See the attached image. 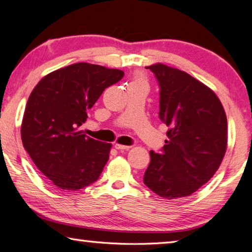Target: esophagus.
I'll return each mask as SVG.
<instances>
[{
    "label": "esophagus",
    "instance_id": "esophagus-1",
    "mask_svg": "<svg viewBox=\"0 0 252 252\" xmlns=\"http://www.w3.org/2000/svg\"><path fill=\"white\" fill-rule=\"evenodd\" d=\"M114 148H116L117 150L125 151V150H129V149H130L131 147H130V146H123V144H119V143H117L116 146H114Z\"/></svg>",
    "mask_w": 252,
    "mask_h": 252
}]
</instances>
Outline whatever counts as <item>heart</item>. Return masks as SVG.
Wrapping results in <instances>:
<instances>
[{"label":"heart","mask_w":252,"mask_h":252,"mask_svg":"<svg viewBox=\"0 0 252 252\" xmlns=\"http://www.w3.org/2000/svg\"><path fill=\"white\" fill-rule=\"evenodd\" d=\"M133 82H143V81L141 79H136V80L133 81Z\"/></svg>","instance_id":"heart-1"}]
</instances>
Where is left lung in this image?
Instances as JSON below:
<instances>
[{
    "mask_svg": "<svg viewBox=\"0 0 252 252\" xmlns=\"http://www.w3.org/2000/svg\"><path fill=\"white\" fill-rule=\"evenodd\" d=\"M160 87V120L170 129L162 153L150 151L143 182L160 197H188L219 169L227 150V117L219 97L193 76L162 63L147 66Z\"/></svg>",
    "mask_w": 252,
    "mask_h": 252,
    "instance_id": "obj_1",
    "label": "left lung"
}]
</instances>
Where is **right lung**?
Instances as JSON below:
<instances>
[{"label":"right lung","mask_w":252,"mask_h":252,"mask_svg":"<svg viewBox=\"0 0 252 252\" xmlns=\"http://www.w3.org/2000/svg\"><path fill=\"white\" fill-rule=\"evenodd\" d=\"M123 75L121 70L81 62L51 72L33 89L21 138L34 164L57 188L76 191L99 179L111 143L79 127L102 92Z\"/></svg>","instance_id":"obj_1"}]
</instances>
